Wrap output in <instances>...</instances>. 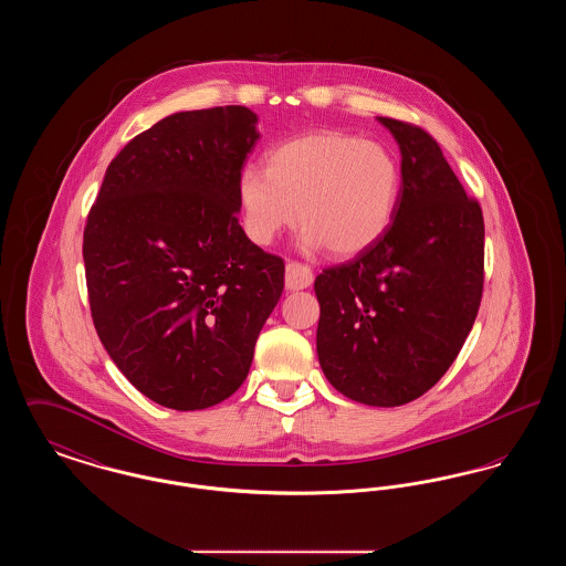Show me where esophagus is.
<instances>
[{
    "label": "esophagus",
    "mask_w": 566,
    "mask_h": 566,
    "mask_svg": "<svg viewBox=\"0 0 566 566\" xmlns=\"http://www.w3.org/2000/svg\"><path fill=\"white\" fill-rule=\"evenodd\" d=\"M312 282H314V273H312L307 265L296 263V261H289L286 263V289L289 291H303Z\"/></svg>",
    "instance_id": "esophagus-1"
}]
</instances>
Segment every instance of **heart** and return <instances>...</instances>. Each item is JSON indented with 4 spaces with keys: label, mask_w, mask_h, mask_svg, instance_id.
Returning <instances> with one entry per match:
<instances>
[{
    "label": "heart",
    "mask_w": 566,
    "mask_h": 566,
    "mask_svg": "<svg viewBox=\"0 0 566 566\" xmlns=\"http://www.w3.org/2000/svg\"><path fill=\"white\" fill-rule=\"evenodd\" d=\"M401 190L403 169L392 150L358 135L316 132L275 146L265 171L245 167L238 203L252 242H273L298 210L303 243L346 259L381 240Z\"/></svg>",
    "instance_id": "1"
}]
</instances>
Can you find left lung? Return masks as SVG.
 Returning <instances> with one entry per match:
<instances>
[{
    "mask_svg": "<svg viewBox=\"0 0 566 566\" xmlns=\"http://www.w3.org/2000/svg\"><path fill=\"white\" fill-rule=\"evenodd\" d=\"M401 148L403 190L388 231L324 270L316 350L344 397L397 407L457 360L484 291V216L424 129L377 116Z\"/></svg>",
    "mask_w": 566,
    "mask_h": 566,
    "instance_id": "8db88e82",
    "label": "left lung"
}]
</instances>
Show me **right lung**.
<instances>
[{
	"label": "right lung",
	"instance_id": "obj_1",
	"mask_svg": "<svg viewBox=\"0 0 566 566\" xmlns=\"http://www.w3.org/2000/svg\"><path fill=\"white\" fill-rule=\"evenodd\" d=\"M256 139V114L243 106L171 114L112 159L86 218L97 335L163 407L229 399L284 291V261L238 220V180Z\"/></svg>",
	"mask_w": 566,
	"mask_h": 566
}]
</instances>
